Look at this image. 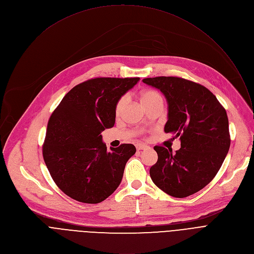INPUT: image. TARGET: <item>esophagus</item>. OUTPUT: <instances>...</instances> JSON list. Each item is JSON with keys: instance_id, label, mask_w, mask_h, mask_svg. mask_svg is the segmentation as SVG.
<instances>
[{"instance_id": "34e87169", "label": "esophagus", "mask_w": 254, "mask_h": 254, "mask_svg": "<svg viewBox=\"0 0 254 254\" xmlns=\"http://www.w3.org/2000/svg\"><path fill=\"white\" fill-rule=\"evenodd\" d=\"M147 148H148V146H146V144H141V143H137L136 144V150L137 151L144 150V149H147Z\"/></svg>"}]
</instances>
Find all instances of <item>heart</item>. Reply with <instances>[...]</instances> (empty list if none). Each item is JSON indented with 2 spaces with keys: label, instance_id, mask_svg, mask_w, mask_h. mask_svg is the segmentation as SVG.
I'll return each instance as SVG.
<instances>
[{
  "label": "heart",
  "instance_id": "heart-1",
  "mask_svg": "<svg viewBox=\"0 0 254 254\" xmlns=\"http://www.w3.org/2000/svg\"><path fill=\"white\" fill-rule=\"evenodd\" d=\"M139 100H140L141 104L144 107H148L149 105H151V104H153V103H155L157 101H163V97L156 90L144 89V90H141L139 92ZM125 104H126V97H121L117 101L116 106H115V114H116V116H120L121 115Z\"/></svg>",
  "mask_w": 254,
  "mask_h": 254
}]
</instances>
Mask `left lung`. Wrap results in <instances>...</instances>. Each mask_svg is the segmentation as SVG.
<instances>
[{
  "label": "left lung",
  "instance_id": "8db88e82",
  "mask_svg": "<svg viewBox=\"0 0 254 254\" xmlns=\"http://www.w3.org/2000/svg\"><path fill=\"white\" fill-rule=\"evenodd\" d=\"M168 101L165 132L180 137L181 148L172 153L156 146L157 163L150 176L162 191L176 198L193 195L207 186L221 168L230 147L225 108L205 86L176 76L144 78Z\"/></svg>",
  "mask_w": 254,
  "mask_h": 254
}]
</instances>
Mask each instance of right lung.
Masks as SVG:
<instances>
[{
  "instance_id": "1",
  "label": "right lung",
  "mask_w": 254,
  "mask_h": 254,
  "mask_svg": "<svg viewBox=\"0 0 254 254\" xmlns=\"http://www.w3.org/2000/svg\"><path fill=\"white\" fill-rule=\"evenodd\" d=\"M139 77H97L72 88L52 113L43 158L58 188L70 198L96 204L120 186L135 147L106 150L101 132L115 126L117 101Z\"/></svg>"
}]
</instances>
